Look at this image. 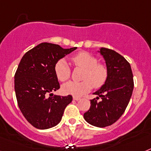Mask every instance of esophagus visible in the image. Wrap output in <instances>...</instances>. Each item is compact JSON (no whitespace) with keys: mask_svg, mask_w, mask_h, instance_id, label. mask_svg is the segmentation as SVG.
Returning a JSON list of instances; mask_svg holds the SVG:
<instances>
[{"mask_svg":"<svg viewBox=\"0 0 151 151\" xmlns=\"http://www.w3.org/2000/svg\"><path fill=\"white\" fill-rule=\"evenodd\" d=\"M73 99L74 100V101H79V100H81V98L78 97H73Z\"/></svg>","mask_w":151,"mask_h":151,"instance_id":"esophagus-1","label":"esophagus"}]
</instances>
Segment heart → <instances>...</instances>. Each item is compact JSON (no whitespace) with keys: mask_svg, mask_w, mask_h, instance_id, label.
Returning a JSON list of instances; mask_svg holds the SVG:
<instances>
[{"mask_svg":"<svg viewBox=\"0 0 151 151\" xmlns=\"http://www.w3.org/2000/svg\"><path fill=\"white\" fill-rule=\"evenodd\" d=\"M73 64L85 70L82 82L70 81L62 86V92L64 94L81 97L89 92L92 88L101 87L107 78V70L102 64H98V60L92 54L87 52H79L71 58ZM54 72L60 81H65L70 75V68L64 59H60L54 66Z\"/></svg>","mask_w":151,"mask_h":151,"instance_id":"1","label":"heart"}]
</instances>
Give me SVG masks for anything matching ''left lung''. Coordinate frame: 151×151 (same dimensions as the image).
Segmentation results:
<instances>
[{"instance_id":"1","label":"left lung","mask_w":151,"mask_h":151,"mask_svg":"<svg viewBox=\"0 0 151 151\" xmlns=\"http://www.w3.org/2000/svg\"><path fill=\"white\" fill-rule=\"evenodd\" d=\"M101 55L105 60L107 78L105 83L93 94L91 107L83 114L88 124L104 127L116 122L126 110L134 90L132 70L127 60L114 50L101 47ZM101 97V101H97Z\"/></svg>"}]
</instances>
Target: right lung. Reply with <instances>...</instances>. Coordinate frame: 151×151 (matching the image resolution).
Here are the masks:
<instances>
[{"label": "right lung", "mask_w": 151, "mask_h": 151, "mask_svg": "<svg viewBox=\"0 0 151 151\" xmlns=\"http://www.w3.org/2000/svg\"><path fill=\"white\" fill-rule=\"evenodd\" d=\"M76 49H64L58 44L44 42L21 58L14 75L15 93L21 113L36 128L45 130L58 125L66 107L72 101L71 95H47L60 88L54 72L56 63Z\"/></svg>", "instance_id": "obj_1"}]
</instances>
